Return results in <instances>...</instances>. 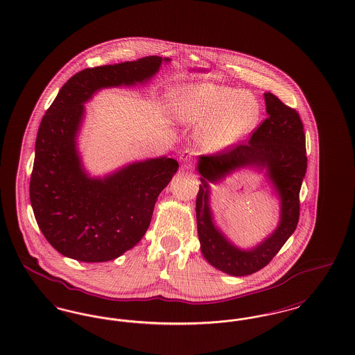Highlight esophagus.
I'll return each mask as SVG.
<instances>
[{
  "label": "esophagus",
  "instance_id": "34e87169",
  "mask_svg": "<svg viewBox=\"0 0 355 355\" xmlns=\"http://www.w3.org/2000/svg\"><path fill=\"white\" fill-rule=\"evenodd\" d=\"M189 159H190V154L187 152H184L180 155V161H181L182 164H187Z\"/></svg>",
  "mask_w": 355,
  "mask_h": 355
}]
</instances>
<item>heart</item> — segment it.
<instances>
[{
    "label": "heart",
    "instance_id": "obj_1",
    "mask_svg": "<svg viewBox=\"0 0 355 355\" xmlns=\"http://www.w3.org/2000/svg\"><path fill=\"white\" fill-rule=\"evenodd\" d=\"M171 119L196 128L203 152L222 153L236 146L258 125L261 106L250 93L214 84L178 86L169 100Z\"/></svg>",
    "mask_w": 355,
    "mask_h": 355
}]
</instances>
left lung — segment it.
<instances>
[{"instance_id":"1","label":"left lung","mask_w":355,"mask_h":355,"mask_svg":"<svg viewBox=\"0 0 355 355\" xmlns=\"http://www.w3.org/2000/svg\"><path fill=\"white\" fill-rule=\"evenodd\" d=\"M263 97L268 119L252 138L226 152L200 155L196 166L201 174L196 213L203 258L213 268L234 277L265 268L294 233L300 218V190L307 168L304 125L298 113L274 94L265 93ZM242 168L263 172L280 202L277 227L249 250L236 247L225 236L216 226L209 206V185Z\"/></svg>"}]
</instances>
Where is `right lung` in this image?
Returning a JSON list of instances; mask_svg holds the SVG:
<instances>
[{
    "mask_svg": "<svg viewBox=\"0 0 355 355\" xmlns=\"http://www.w3.org/2000/svg\"><path fill=\"white\" fill-rule=\"evenodd\" d=\"M170 58L144 57L85 69L61 87L38 128L31 202L44 236L81 262L121 257L145 236L154 205L180 168L166 155L126 164L102 177L85 168L78 137L85 103L106 87L145 85Z\"/></svg>",
    "mask_w": 355,
    "mask_h": 355,
    "instance_id": "right-lung-1",
    "label": "right lung"
}]
</instances>
